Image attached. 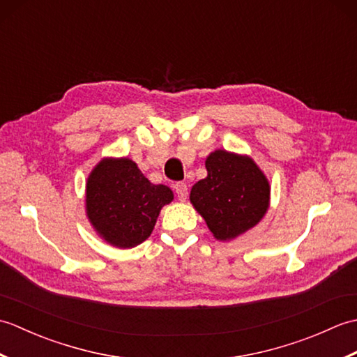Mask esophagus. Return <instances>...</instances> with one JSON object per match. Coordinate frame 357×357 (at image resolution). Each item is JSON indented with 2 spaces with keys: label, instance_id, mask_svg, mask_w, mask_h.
Wrapping results in <instances>:
<instances>
[{
  "label": "esophagus",
  "instance_id": "esophagus-1",
  "mask_svg": "<svg viewBox=\"0 0 357 357\" xmlns=\"http://www.w3.org/2000/svg\"><path fill=\"white\" fill-rule=\"evenodd\" d=\"M174 192H176L179 201H185V199H187V196H188L187 184H184V183H176V184H174Z\"/></svg>",
  "mask_w": 357,
  "mask_h": 357
}]
</instances>
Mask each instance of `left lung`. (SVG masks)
Instances as JSON below:
<instances>
[{
	"mask_svg": "<svg viewBox=\"0 0 357 357\" xmlns=\"http://www.w3.org/2000/svg\"><path fill=\"white\" fill-rule=\"evenodd\" d=\"M207 178L190 192V202L219 241H230L261 221L270 206V184L250 156L215 150L206 159Z\"/></svg>",
	"mask_w": 357,
	"mask_h": 357,
	"instance_id": "8db88e82",
	"label": "left lung"
}]
</instances>
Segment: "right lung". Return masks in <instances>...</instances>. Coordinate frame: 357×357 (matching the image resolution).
<instances>
[{
	"mask_svg": "<svg viewBox=\"0 0 357 357\" xmlns=\"http://www.w3.org/2000/svg\"><path fill=\"white\" fill-rule=\"evenodd\" d=\"M172 201L170 188L151 184L128 158H104L87 178L89 221L107 244L118 248H132L146 241L159 211Z\"/></svg>",
	"mask_w": 357,
	"mask_h": 357,
	"instance_id": "right-lung-1",
	"label": "right lung"
}]
</instances>
